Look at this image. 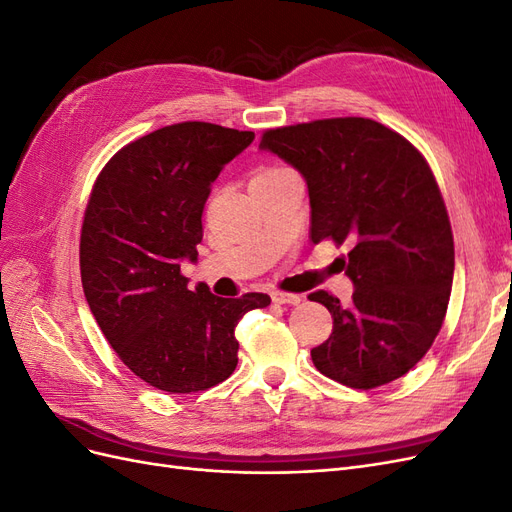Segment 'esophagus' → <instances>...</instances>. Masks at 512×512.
I'll return each mask as SVG.
<instances>
[{"label":"esophagus","mask_w":512,"mask_h":512,"mask_svg":"<svg viewBox=\"0 0 512 512\" xmlns=\"http://www.w3.org/2000/svg\"><path fill=\"white\" fill-rule=\"evenodd\" d=\"M271 299L277 305H299L303 301L301 294H288V292H273Z\"/></svg>","instance_id":"1"}]
</instances>
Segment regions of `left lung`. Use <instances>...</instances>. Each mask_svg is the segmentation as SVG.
Returning a JSON list of instances; mask_svg holds the SVG:
<instances>
[{
	"mask_svg": "<svg viewBox=\"0 0 512 512\" xmlns=\"http://www.w3.org/2000/svg\"><path fill=\"white\" fill-rule=\"evenodd\" d=\"M260 149L303 175L312 241L350 245L352 303L309 294L333 316V333L312 350L316 369L363 391L408 374L442 327L455 271L451 222L425 158L363 117L267 130Z\"/></svg>",
	"mask_w": 512,
	"mask_h": 512,
	"instance_id": "left-lung-1",
	"label": "left lung"
}]
</instances>
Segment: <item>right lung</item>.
<instances>
[{
  "label": "right lung",
  "instance_id": "right-lung-1",
  "mask_svg": "<svg viewBox=\"0 0 512 512\" xmlns=\"http://www.w3.org/2000/svg\"><path fill=\"white\" fill-rule=\"evenodd\" d=\"M254 141L205 121L151 132L104 166L81 230V280L108 344L134 374L166 393H196L237 367V322L271 303L250 292L222 299L188 288L203 209L222 168Z\"/></svg>",
  "mask_w": 512,
  "mask_h": 512
}]
</instances>
